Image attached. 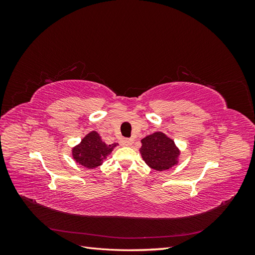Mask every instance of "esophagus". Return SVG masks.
Masks as SVG:
<instances>
[{
    "label": "esophagus",
    "mask_w": 255,
    "mask_h": 255,
    "mask_svg": "<svg viewBox=\"0 0 255 255\" xmlns=\"http://www.w3.org/2000/svg\"><path fill=\"white\" fill-rule=\"evenodd\" d=\"M133 142H134V140L130 139V138H123V139L120 140L121 145H132Z\"/></svg>",
    "instance_id": "esophagus-1"
}]
</instances>
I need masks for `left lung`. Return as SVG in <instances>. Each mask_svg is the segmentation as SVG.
<instances>
[{"mask_svg": "<svg viewBox=\"0 0 255 255\" xmlns=\"http://www.w3.org/2000/svg\"><path fill=\"white\" fill-rule=\"evenodd\" d=\"M140 153L143 160L152 169L158 171L167 170L176 164L179 157V149L174 141L165 134L156 132L144 137L141 140Z\"/></svg>", "mask_w": 255, "mask_h": 255, "instance_id": "left-lung-1", "label": "left lung"}]
</instances>
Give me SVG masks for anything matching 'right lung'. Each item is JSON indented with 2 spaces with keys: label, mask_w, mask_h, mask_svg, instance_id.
Listing matches in <instances>:
<instances>
[{
  "label": "right lung",
  "mask_w": 255,
  "mask_h": 255,
  "mask_svg": "<svg viewBox=\"0 0 255 255\" xmlns=\"http://www.w3.org/2000/svg\"><path fill=\"white\" fill-rule=\"evenodd\" d=\"M118 143L106 144L97 132H91L85 136L79 145L72 150L73 158L82 166L92 169L101 165L103 159L113 151Z\"/></svg>",
  "instance_id": "add662e5"
}]
</instances>
